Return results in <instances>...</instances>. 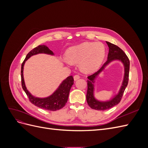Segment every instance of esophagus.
I'll use <instances>...</instances> for the list:
<instances>
[{"label":"esophagus","mask_w":148,"mask_h":148,"mask_svg":"<svg viewBox=\"0 0 148 148\" xmlns=\"http://www.w3.org/2000/svg\"><path fill=\"white\" fill-rule=\"evenodd\" d=\"M79 78H80V77H79V76L78 75H75L74 76V77H73L75 81H77V80H78V79H79Z\"/></svg>","instance_id":"34e87169"}]
</instances>
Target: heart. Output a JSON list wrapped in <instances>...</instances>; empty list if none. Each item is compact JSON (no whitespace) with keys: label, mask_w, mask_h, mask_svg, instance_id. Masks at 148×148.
I'll list each match as a JSON object with an SVG mask.
<instances>
[{"label":"heart","mask_w":148,"mask_h":148,"mask_svg":"<svg viewBox=\"0 0 148 148\" xmlns=\"http://www.w3.org/2000/svg\"><path fill=\"white\" fill-rule=\"evenodd\" d=\"M104 44L99 42H83L69 48L66 52L67 64H78L84 73L95 71L101 66L105 57Z\"/></svg>","instance_id":"obj_1"}]
</instances>
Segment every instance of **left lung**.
I'll use <instances>...</instances> for the list:
<instances>
[{
  "label": "left lung",
  "instance_id": "obj_1",
  "mask_svg": "<svg viewBox=\"0 0 148 148\" xmlns=\"http://www.w3.org/2000/svg\"><path fill=\"white\" fill-rule=\"evenodd\" d=\"M109 47V53L107 57V60L102 65L101 68L96 73L88 77V90L86 94V101L89 106L92 109L97 110H108L112 107L117 105L120 102L123 96L125 88L127 86L129 77L130 70V60L125 52L120 47L114 44L106 41ZM115 60L121 61L124 66V79L118 93L112 98L108 101H99L94 97L95 89V79L99 75L104 69L105 67L110 62Z\"/></svg>",
  "mask_w": 148,
  "mask_h": 148
}]
</instances>
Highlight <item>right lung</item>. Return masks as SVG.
Wrapping results in <instances>:
<instances>
[{"label":"right lung","instance_id":"right-lung-1","mask_svg":"<svg viewBox=\"0 0 148 148\" xmlns=\"http://www.w3.org/2000/svg\"><path fill=\"white\" fill-rule=\"evenodd\" d=\"M38 53H46V54L53 56L54 53L45 45H39L34 48L26 56L25 60L21 65V85L26 95L28 96L29 101L39 108L44 110L56 111L59 110L65 106L68 101L70 89L74 83V79L72 76H69L66 79L63 80L59 87L51 95L46 97H36L31 94L26 87L24 77H23V67L26 61L34 55Z\"/></svg>","mask_w":148,"mask_h":148}]
</instances>
